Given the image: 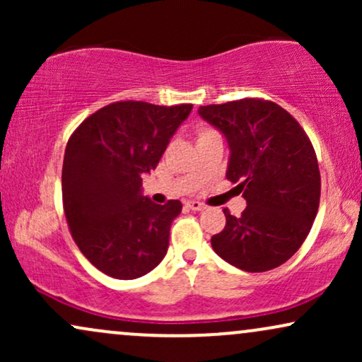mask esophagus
Listing matches in <instances>:
<instances>
[{
  "label": "esophagus",
  "mask_w": 362,
  "mask_h": 362,
  "mask_svg": "<svg viewBox=\"0 0 362 362\" xmlns=\"http://www.w3.org/2000/svg\"><path fill=\"white\" fill-rule=\"evenodd\" d=\"M185 206L189 207V209H192V211H202L206 207L204 204H202V202H199V201H187Z\"/></svg>",
  "instance_id": "esophagus-1"
}]
</instances>
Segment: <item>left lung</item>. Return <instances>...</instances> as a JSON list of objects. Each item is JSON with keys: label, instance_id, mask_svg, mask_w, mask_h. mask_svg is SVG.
Listing matches in <instances>:
<instances>
[{"label": "left lung", "instance_id": "1", "mask_svg": "<svg viewBox=\"0 0 362 362\" xmlns=\"http://www.w3.org/2000/svg\"><path fill=\"white\" fill-rule=\"evenodd\" d=\"M230 144L226 178L243 192L240 218L223 209L226 226L211 238L214 252L247 272L288 262L308 236L320 204L313 144L296 119L264 98L199 107Z\"/></svg>", "mask_w": 362, "mask_h": 362}]
</instances>
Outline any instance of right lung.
<instances>
[{
  "label": "right lung",
  "mask_w": 362,
  "mask_h": 362,
  "mask_svg": "<svg viewBox=\"0 0 362 362\" xmlns=\"http://www.w3.org/2000/svg\"><path fill=\"white\" fill-rule=\"evenodd\" d=\"M190 110V103L114 102L83 120L68 139L66 221L83 255L107 276L136 279L163 260L182 202L155 204L141 187Z\"/></svg>",
  "instance_id": "1"
}]
</instances>
